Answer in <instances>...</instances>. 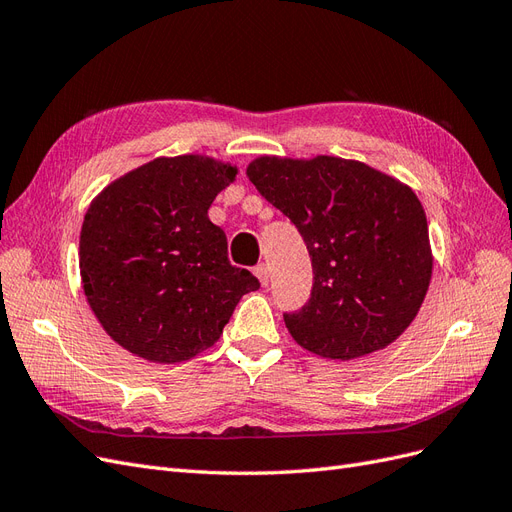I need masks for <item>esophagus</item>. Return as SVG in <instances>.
<instances>
[{
	"label": "esophagus",
	"mask_w": 512,
	"mask_h": 512,
	"mask_svg": "<svg viewBox=\"0 0 512 512\" xmlns=\"http://www.w3.org/2000/svg\"><path fill=\"white\" fill-rule=\"evenodd\" d=\"M254 273L258 275V280H260L262 286L269 284V267L265 265V262H260V265L254 269Z\"/></svg>",
	"instance_id": "obj_1"
}]
</instances>
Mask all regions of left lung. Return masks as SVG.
Masks as SVG:
<instances>
[{"label": "left lung", "instance_id": "8db88e82", "mask_svg": "<svg viewBox=\"0 0 512 512\" xmlns=\"http://www.w3.org/2000/svg\"><path fill=\"white\" fill-rule=\"evenodd\" d=\"M247 177L297 226L314 284L284 314L294 342L327 359L382 350L421 309L431 280L425 211L408 185L367 164L258 158Z\"/></svg>", "mask_w": 512, "mask_h": 512}]
</instances>
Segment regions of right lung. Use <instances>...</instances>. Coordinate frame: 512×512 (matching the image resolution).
<instances>
[{"instance_id": "right-lung-1", "label": "right lung", "mask_w": 512, "mask_h": 512, "mask_svg": "<svg viewBox=\"0 0 512 512\" xmlns=\"http://www.w3.org/2000/svg\"><path fill=\"white\" fill-rule=\"evenodd\" d=\"M237 168L203 156L158 158L91 203L81 230L85 297L119 346L153 363L188 361L218 342L260 282L230 265L209 207Z\"/></svg>"}]
</instances>
